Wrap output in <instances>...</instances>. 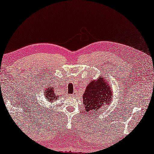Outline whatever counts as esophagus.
<instances>
[{
  "label": "esophagus",
  "instance_id": "34e87169",
  "mask_svg": "<svg viewBox=\"0 0 154 154\" xmlns=\"http://www.w3.org/2000/svg\"><path fill=\"white\" fill-rule=\"evenodd\" d=\"M72 96H74V94H72Z\"/></svg>",
  "mask_w": 154,
  "mask_h": 154
}]
</instances>
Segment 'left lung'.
Listing matches in <instances>:
<instances>
[{
    "mask_svg": "<svg viewBox=\"0 0 154 154\" xmlns=\"http://www.w3.org/2000/svg\"><path fill=\"white\" fill-rule=\"evenodd\" d=\"M113 91L111 85L106 82L104 78H98L92 80L86 87V90L82 96L83 104L87 112H97L109 105L112 100Z\"/></svg>",
    "mask_w": 154,
    "mask_h": 154,
    "instance_id": "obj_1",
    "label": "left lung"
}]
</instances>
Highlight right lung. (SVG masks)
<instances>
[{
    "mask_svg": "<svg viewBox=\"0 0 154 154\" xmlns=\"http://www.w3.org/2000/svg\"><path fill=\"white\" fill-rule=\"evenodd\" d=\"M44 96L45 97L47 100L49 101V103H52L53 101L57 100L58 96H56L55 93H54V88L51 87L50 85L49 86H47L44 91Z\"/></svg>",
    "mask_w": 154,
    "mask_h": 154,
    "instance_id": "right-lung-1",
    "label": "right lung"
}]
</instances>
